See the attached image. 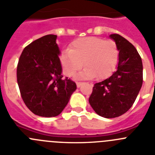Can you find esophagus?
Listing matches in <instances>:
<instances>
[{
  "label": "esophagus",
  "mask_w": 155,
  "mask_h": 155,
  "mask_svg": "<svg viewBox=\"0 0 155 155\" xmlns=\"http://www.w3.org/2000/svg\"><path fill=\"white\" fill-rule=\"evenodd\" d=\"M82 82H76V86H77L78 88L80 87V86H82Z\"/></svg>",
  "instance_id": "esophagus-1"
}]
</instances>
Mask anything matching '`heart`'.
Here are the masks:
<instances>
[{
  "label": "heart",
  "instance_id": "heart-1",
  "mask_svg": "<svg viewBox=\"0 0 155 155\" xmlns=\"http://www.w3.org/2000/svg\"><path fill=\"white\" fill-rule=\"evenodd\" d=\"M118 51L113 40L101 37H88L73 40L70 49L60 55V61L66 76H72L83 66L79 74L81 79H92L97 76L105 79L110 76L118 60Z\"/></svg>",
  "mask_w": 155,
  "mask_h": 155
}]
</instances>
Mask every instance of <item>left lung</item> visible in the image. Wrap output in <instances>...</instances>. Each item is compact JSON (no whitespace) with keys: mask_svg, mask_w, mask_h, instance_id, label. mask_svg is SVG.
<instances>
[{"mask_svg":"<svg viewBox=\"0 0 155 155\" xmlns=\"http://www.w3.org/2000/svg\"><path fill=\"white\" fill-rule=\"evenodd\" d=\"M110 37L119 51L117 70L109 78L94 85L89 99L93 110L107 118L128 112L143 82L142 61L135 47L118 34H111Z\"/></svg>","mask_w":155,"mask_h":155,"instance_id":"obj_1","label":"left lung"}]
</instances>
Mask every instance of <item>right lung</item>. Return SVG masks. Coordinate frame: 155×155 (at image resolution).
<instances>
[{"label":"right lung","instance_id":"right-lung-1","mask_svg":"<svg viewBox=\"0 0 155 155\" xmlns=\"http://www.w3.org/2000/svg\"><path fill=\"white\" fill-rule=\"evenodd\" d=\"M49 34L34 40L23 50L17 68L21 95L27 108L35 115L55 117L67 105L76 84L63 79L56 40Z\"/></svg>","mask_w":155,"mask_h":155}]
</instances>
